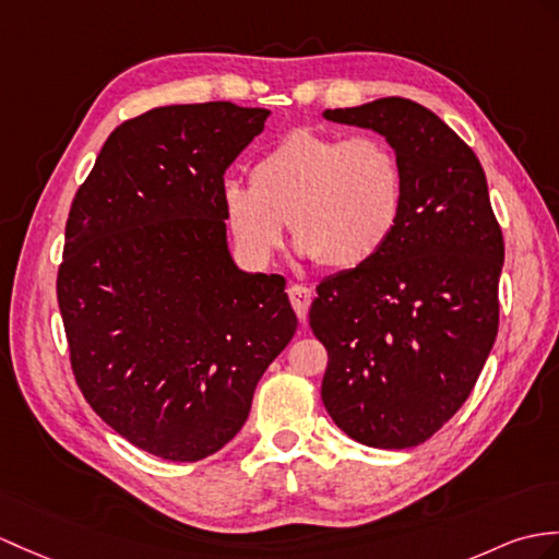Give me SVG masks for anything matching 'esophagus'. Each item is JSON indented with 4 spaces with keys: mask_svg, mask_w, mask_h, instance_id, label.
Wrapping results in <instances>:
<instances>
[{
    "mask_svg": "<svg viewBox=\"0 0 559 559\" xmlns=\"http://www.w3.org/2000/svg\"><path fill=\"white\" fill-rule=\"evenodd\" d=\"M288 297H290V305L295 309V314L305 321L307 319V311H309V305H311V290L307 288V285L293 283L290 288H288Z\"/></svg>",
    "mask_w": 559,
    "mask_h": 559,
    "instance_id": "34e87169",
    "label": "esophagus"
}]
</instances>
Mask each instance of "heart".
<instances>
[{"label": "heart", "mask_w": 559, "mask_h": 559, "mask_svg": "<svg viewBox=\"0 0 559 559\" xmlns=\"http://www.w3.org/2000/svg\"><path fill=\"white\" fill-rule=\"evenodd\" d=\"M252 183L221 190L238 248L264 264L283 245L288 221L300 252L326 269H355L395 233L405 183L395 152L373 135L293 131L252 166Z\"/></svg>", "instance_id": "b5f03b06"}]
</instances>
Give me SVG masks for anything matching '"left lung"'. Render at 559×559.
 <instances>
[{"instance_id": "1", "label": "left lung", "mask_w": 559, "mask_h": 559, "mask_svg": "<svg viewBox=\"0 0 559 559\" xmlns=\"http://www.w3.org/2000/svg\"><path fill=\"white\" fill-rule=\"evenodd\" d=\"M323 119L388 140L405 202L379 254L317 285L321 400L357 443L414 448L464 405L496 343L502 230L481 162L421 104L383 97Z\"/></svg>"}]
</instances>
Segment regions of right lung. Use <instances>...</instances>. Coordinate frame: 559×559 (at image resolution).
<instances>
[{
  "mask_svg": "<svg viewBox=\"0 0 559 559\" xmlns=\"http://www.w3.org/2000/svg\"><path fill=\"white\" fill-rule=\"evenodd\" d=\"M269 114L204 102L128 119L71 204L57 300L75 383L162 460L224 448L297 329L285 278L233 262L221 202L226 168Z\"/></svg>",
  "mask_w": 559,
  "mask_h": 559,
  "instance_id": "obj_1",
  "label": "right lung"
}]
</instances>
